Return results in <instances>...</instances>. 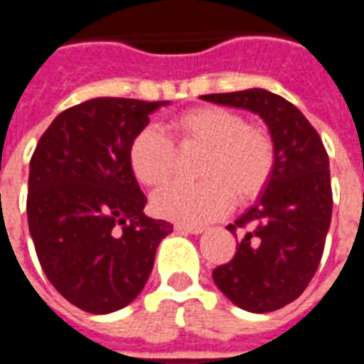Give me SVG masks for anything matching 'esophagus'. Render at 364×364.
I'll return each mask as SVG.
<instances>
[{
    "instance_id": "1",
    "label": "esophagus",
    "mask_w": 364,
    "mask_h": 364,
    "mask_svg": "<svg viewBox=\"0 0 364 364\" xmlns=\"http://www.w3.org/2000/svg\"><path fill=\"white\" fill-rule=\"evenodd\" d=\"M175 232H179V234H203L205 228L203 226H187V224H175Z\"/></svg>"
}]
</instances>
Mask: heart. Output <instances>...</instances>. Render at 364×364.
Instances as JSON below:
<instances>
[{"label": "heart", "mask_w": 364, "mask_h": 364, "mask_svg": "<svg viewBox=\"0 0 364 364\" xmlns=\"http://www.w3.org/2000/svg\"><path fill=\"white\" fill-rule=\"evenodd\" d=\"M179 150H203L200 181H175L151 197L154 213L167 220L198 226L228 213L232 198L244 205L257 198L273 177L277 146L269 130L247 124L242 112L224 107H195L171 122ZM156 127L140 128L128 144V166L146 187H158L173 173L177 150Z\"/></svg>", "instance_id": "heart-1"}]
</instances>
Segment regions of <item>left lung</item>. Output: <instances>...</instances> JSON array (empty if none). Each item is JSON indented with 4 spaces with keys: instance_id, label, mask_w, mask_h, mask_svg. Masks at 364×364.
<instances>
[{
    "instance_id": "1",
    "label": "left lung",
    "mask_w": 364,
    "mask_h": 364,
    "mask_svg": "<svg viewBox=\"0 0 364 364\" xmlns=\"http://www.w3.org/2000/svg\"><path fill=\"white\" fill-rule=\"evenodd\" d=\"M200 99L259 114L277 146L263 195L228 226L240 236L234 257L213 271L216 287L242 310L273 312L296 300L320 265L333 206L328 151L304 114L271 91Z\"/></svg>"
}]
</instances>
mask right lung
<instances>
[{
	"mask_svg": "<svg viewBox=\"0 0 364 364\" xmlns=\"http://www.w3.org/2000/svg\"><path fill=\"white\" fill-rule=\"evenodd\" d=\"M167 101L97 97L60 112L36 144L27 218L44 274L68 302L109 314L142 292L173 224L144 214L128 144Z\"/></svg>",
	"mask_w": 364,
	"mask_h": 364,
	"instance_id": "right-lung-1",
	"label": "right lung"
}]
</instances>
